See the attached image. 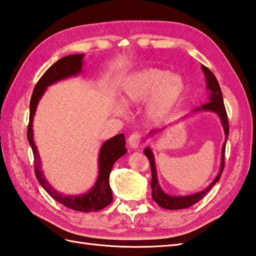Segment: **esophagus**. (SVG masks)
<instances>
[{
    "label": "esophagus",
    "mask_w": 256,
    "mask_h": 256,
    "mask_svg": "<svg viewBox=\"0 0 256 256\" xmlns=\"http://www.w3.org/2000/svg\"><path fill=\"white\" fill-rule=\"evenodd\" d=\"M128 142L130 148H138L140 146V135L138 133L131 134V135H130Z\"/></svg>",
    "instance_id": "esophagus-1"
}]
</instances>
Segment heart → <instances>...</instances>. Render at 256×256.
<instances>
[{
    "mask_svg": "<svg viewBox=\"0 0 256 256\" xmlns=\"http://www.w3.org/2000/svg\"><path fill=\"white\" fill-rule=\"evenodd\" d=\"M184 91V82L180 76L170 74L168 70L150 68L134 74L122 88V100L128 106H138L150 96L148 114L153 120L170 116L180 102ZM118 113L123 114L122 106Z\"/></svg>",
    "mask_w": 256,
    "mask_h": 256,
    "instance_id": "heart-1",
    "label": "heart"
}]
</instances>
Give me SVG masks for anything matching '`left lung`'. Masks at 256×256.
<instances>
[{"mask_svg": "<svg viewBox=\"0 0 256 256\" xmlns=\"http://www.w3.org/2000/svg\"><path fill=\"white\" fill-rule=\"evenodd\" d=\"M201 68H202L204 76H206V89H208V91H209V94H208L209 102L204 103V104H202L200 108H196L194 112L212 111V112L218 114L220 120H221L222 126H224V130L226 140L224 143V148H222L220 170H219L218 175H216V177L214 178V180L204 190H201L200 192L189 194V196L167 194L166 192H162V189L158 184V179H157V172H156V166H155V160H154L153 152H152V150L150 148H146L144 150V154L146 155V157H148L150 160V170H152V182H150L152 198H153L155 202L160 206H162V208L168 209V210L186 209V208H189V206H192V204H194L196 202H198V201L202 199L204 196L209 192V190L214 187L216 182H218V180L221 177V174H222V172H224V168L226 144L228 136H229V121H228V116H226V111L224 103V96H222L221 88L219 86L218 80H216V76L212 74L206 66H202ZM150 133H154V131Z\"/></svg>", "mask_w": 256, "mask_h": 256, "instance_id": "1", "label": "left lung"}]
</instances>
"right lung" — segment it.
I'll return each instance as SVG.
<instances>
[{
  "label": "right lung",
  "mask_w": 256,
  "mask_h": 256,
  "mask_svg": "<svg viewBox=\"0 0 256 256\" xmlns=\"http://www.w3.org/2000/svg\"><path fill=\"white\" fill-rule=\"evenodd\" d=\"M82 59L84 54L69 55L59 59L52 67L48 68L46 72L38 80L30 98V123L28 128H27V138H28V143L32 150V154H34L35 175L37 180L42 184V187L54 199L58 201L59 204L67 206V208L81 212H91L102 210L112 202V190L108 179H110V172L114 162L126 153L124 134H118L114 138L103 143L99 154V162H99V176H98L94 186L86 194L79 196H64L59 194L46 180L40 167V155H38V150L34 138H32V118L35 116L38 102H40V98L44 94L46 88L59 80L74 77V76L80 74L84 64Z\"/></svg>",
  "instance_id": "obj_1"
}]
</instances>
